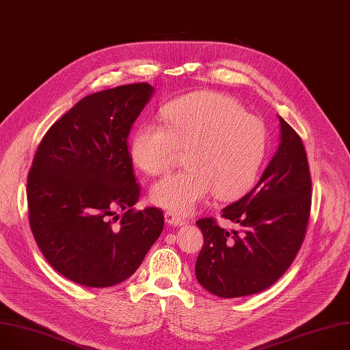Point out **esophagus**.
I'll return each mask as SVG.
<instances>
[{
	"label": "esophagus",
	"mask_w": 350,
	"mask_h": 350,
	"mask_svg": "<svg viewBox=\"0 0 350 350\" xmlns=\"http://www.w3.org/2000/svg\"><path fill=\"white\" fill-rule=\"evenodd\" d=\"M165 221H166V224L173 225V226H181V225L185 224V219L177 217L176 214H173V213H170V211H166V213H165Z\"/></svg>",
	"instance_id": "1"
}]
</instances>
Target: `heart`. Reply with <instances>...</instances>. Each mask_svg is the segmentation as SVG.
<instances>
[{"mask_svg": "<svg viewBox=\"0 0 350 350\" xmlns=\"http://www.w3.org/2000/svg\"><path fill=\"white\" fill-rule=\"evenodd\" d=\"M162 122L142 125L131 154L135 165L157 176L184 151L187 167L154 183L151 200L187 214L208 193L219 200L239 198L254 183L267 152L264 124L230 97L199 92L169 103Z\"/></svg>", "mask_w": 350, "mask_h": 350, "instance_id": "obj_1", "label": "heart"}]
</instances>
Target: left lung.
Instances as JSON below:
<instances>
[{
    "label": "left lung",
    "mask_w": 350,
    "mask_h": 350,
    "mask_svg": "<svg viewBox=\"0 0 350 350\" xmlns=\"http://www.w3.org/2000/svg\"><path fill=\"white\" fill-rule=\"evenodd\" d=\"M279 147L257 185L222 208L238 224L225 230L213 218L196 221L204 245L195 265L199 284L221 298L264 291L288 269L305 238L312 181L299 136L278 115Z\"/></svg>",
    "instance_id": "left-lung-1"
}]
</instances>
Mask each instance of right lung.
Returning <instances> with one entry per match:
<instances>
[{
	"label": "right lung",
	"instance_id": "1",
	"mask_svg": "<svg viewBox=\"0 0 350 350\" xmlns=\"http://www.w3.org/2000/svg\"><path fill=\"white\" fill-rule=\"evenodd\" d=\"M154 92L143 82L89 94L38 146L27 180L30 226L51 267L74 283L129 279L162 234L159 208H133L140 187L126 143Z\"/></svg>",
	"mask_w": 350,
	"mask_h": 350
}]
</instances>
